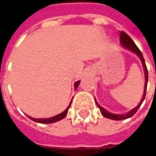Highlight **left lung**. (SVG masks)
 <instances>
[{
	"label": "left lung",
	"mask_w": 156,
	"mask_h": 156,
	"mask_svg": "<svg viewBox=\"0 0 156 156\" xmlns=\"http://www.w3.org/2000/svg\"><path fill=\"white\" fill-rule=\"evenodd\" d=\"M120 43L121 45L124 47V48H127L129 50H130L133 52H134L135 54L139 56V58H140L141 62H142V64H143V68H144V76H145V84H144V95H143V98L141 99L140 103L138 105V106H136L135 108H133L132 110H130L129 112H128L127 114L125 115H115V114H112V113H109V112L106 111L105 108L101 107L100 105H98L97 101H96V104L98 105V108L100 109V112L101 114L105 118H108V119H114V120H121V119H128V118L132 117L133 115L137 112V110L139 109V108L140 107V105H142V103L144 101V98H145V94H146V88H147V83H148V70L147 68H146V65H145V62H144V59L143 58V54L142 52L140 51V49L138 48V47L135 45V43L134 42V41L130 38V37L126 34L124 32H120Z\"/></svg>",
	"instance_id": "left-lung-1"
}]
</instances>
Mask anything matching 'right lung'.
I'll list each match as a JSON object with an SVG mask.
<instances>
[{
  "label": "right lung",
  "instance_id": "obj_1",
  "mask_svg": "<svg viewBox=\"0 0 156 156\" xmlns=\"http://www.w3.org/2000/svg\"><path fill=\"white\" fill-rule=\"evenodd\" d=\"M79 83H80V81H78V82H76V83H74L75 89H77L78 86L79 85ZM71 103H70V105H68V108H66L62 113H61V114H59V115H56V116H53V117L48 118V119H35V118H32V117H29V118H30L32 120L35 121V122H37V123H41V124H51V123H54V122H57V121H59V120H61V119H62L67 115V114H68V108H69L70 105H71Z\"/></svg>",
  "mask_w": 156,
  "mask_h": 156
}]
</instances>
